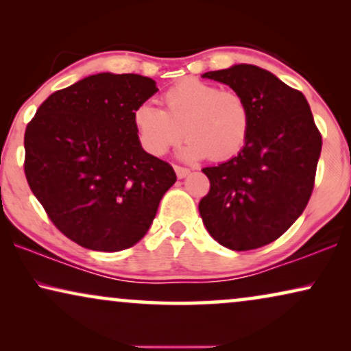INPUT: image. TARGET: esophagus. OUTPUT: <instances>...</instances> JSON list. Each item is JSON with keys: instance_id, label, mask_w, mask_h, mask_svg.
<instances>
[{"instance_id": "34e87169", "label": "esophagus", "mask_w": 351, "mask_h": 351, "mask_svg": "<svg viewBox=\"0 0 351 351\" xmlns=\"http://www.w3.org/2000/svg\"><path fill=\"white\" fill-rule=\"evenodd\" d=\"M174 171L179 179H184V177L190 174V169H186V167H182V166H174Z\"/></svg>"}]
</instances>
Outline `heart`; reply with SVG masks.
<instances>
[{
  "mask_svg": "<svg viewBox=\"0 0 351 351\" xmlns=\"http://www.w3.org/2000/svg\"><path fill=\"white\" fill-rule=\"evenodd\" d=\"M162 110L143 104L134 112V128L141 145L162 156L186 138L180 155L185 160L215 161L238 155L247 141L251 112L241 94L220 89L208 81L189 78L166 90Z\"/></svg>",
  "mask_w": 351,
  "mask_h": 351,
  "instance_id": "b5f03b06",
  "label": "heart"
}]
</instances>
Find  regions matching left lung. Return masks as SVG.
<instances>
[{
  "mask_svg": "<svg viewBox=\"0 0 351 351\" xmlns=\"http://www.w3.org/2000/svg\"><path fill=\"white\" fill-rule=\"evenodd\" d=\"M203 78L241 94L251 112L243 150L204 167L209 193L199 214L210 237L232 251H251L281 237L304 213L313 191L321 134L310 105L261 66L239 64Z\"/></svg>",
  "mask_w": 351,
  "mask_h": 351,
  "instance_id": "1",
  "label": "left lung"
}]
</instances>
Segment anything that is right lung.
Segmentation results:
<instances>
[{"label":"right lung","mask_w":351,"mask_h":351,"mask_svg":"<svg viewBox=\"0 0 351 351\" xmlns=\"http://www.w3.org/2000/svg\"><path fill=\"white\" fill-rule=\"evenodd\" d=\"M156 90L142 75H90L51 94L28 123V185L51 222L80 246H134L177 180L169 162L143 150L134 128V112Z\"/></svg>","instance_id":"obj_1"}]
</instances>
